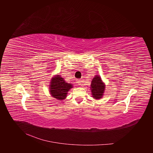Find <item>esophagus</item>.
<instances>
[{"mask_svg":"<svg viewBox=\"0 0 153 153\" xmlns=\"http://www.w3.org/2000/svg\"><path fill=\"white\" fill-rule=\"evenodd\" d=\"M76 83L78 84V85H81L82 84V80L80 79H77L76 80Z\"/></svg>","mask_w":153,"mask_h":153,"instance_id":"obj_1","label":"esophagus"}]
</instances>
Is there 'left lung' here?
Returning <instances> with one entry per match:
<instances>
[{"label": "left lung", "mask_w": 153, "mask_h": 153, "mask_svg": "<svg viewBox=\"0 0 153 153\" xmlns=\"http://www.w3.org/2000/svg\"><path fill=\"white\" fill-rule=\"evenodd\" d=\"M91 86L92 97L94 99L97 100L102 98L105 87L102 81H101L100 76H95V77L92 80Z\"/></svg>", "instance_id": "8db88e82"}]
</instances>
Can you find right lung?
Wrapping results in <instances>:
<instances>
[{
    "label": "right lung",
    "mask_w": 153,
    "mask_h": 153,
    "mask_svg": "<svg viewBox=\"0 0 153 153\" xmlns=\"http://www.w3.org/2000/svg\"><path fill=\"white\" fill-rule=\"evenodd\" d=\"M50 87V94L58 100L65 99L68 92L73 87L71 84L66 82L63 78L59 75L52 78Z\"/></svg>",
    "instance_id": "1"
}]
</instances>
